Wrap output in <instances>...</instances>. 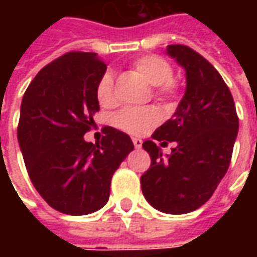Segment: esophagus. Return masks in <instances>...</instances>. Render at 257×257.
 Listing matches in <instances>:
<instances>
[{"mask_svg":"<svg viewBox=\"0 0 257 257\" xmlns=\"http://www.w3.org/2000/svg\"><path fill=\"white\" fill-rule=\"evenodd\" d=\"M132 142H134V146L136 147V149H140V147H142V145H143V142H142L140 139H138V138H134V139H132Z\"/></svg>","mask_w":257,"mask_h":257,"instance_id":"34e87169","label":"esophagus"}]
</instances>
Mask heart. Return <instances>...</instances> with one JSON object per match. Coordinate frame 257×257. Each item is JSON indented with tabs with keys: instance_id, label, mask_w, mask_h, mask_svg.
Returning <instances> with one entry per match:
<instances>
[{
	"instance_id": "1",
	"label": "heart",
	"mask_w": 257,
	"mask_h": 257,
	"mask_svg": "<svg viewBox=\"0 0 257 257\" xmlns=\"http://www.w3.org/2000/svg\"><path fill=\"white\" fill-rule=\"evenodd\" d=\"M132 68L146 82L154 88L161 99H173L178 95V82L172 78V66L168 60L157 55H146L136 59ZM96 99L101 106L110 107L115 103L114 79L110 71L101 74L96 85ZM161 121V112L154 106L125 107L114 115L112 122L118 129L131 135H143Z\"/></svg>"
}]
</instances>
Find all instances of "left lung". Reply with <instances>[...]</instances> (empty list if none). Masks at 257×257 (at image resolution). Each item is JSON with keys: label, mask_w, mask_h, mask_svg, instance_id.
I'll return each instance as SVG.
<instances>
[{"label": "left lung", "mask_w": 257, "mask_h": 257, "mask_svg": "<svg viewBox=\"0 0 257 257\" xmlns=\"http://www.w3.org/2000/svg\"><path fill=\"white\" fill-rule=\"evenodd\" d=\"M167 53L184 68L187 86L173 117L143 143L151 165L140 183L151 206L183 215L202 206L226 175L238 115L228 86L204 56L180 44L168 45ZM156 141L177 146L164 157Z\"/></svg>", "instance_id": "8db88e82"}]
</instances>
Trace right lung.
Wrapping results in <instances>:
<instances>
[{
	"label": "right lung",
	"mask_w": 257,
	"mask_h": 257,
	"mask_svg": "<svg viewBox=\"0 0 257 257\" xmlns=\"http://www.w3.org/2000/svg\"><path fill=\"white\" fill-rule=\"evenodd\" d=\"M106 68L96 53H64L37 74L22 100L18 140L27 173L48 205L66 215L103 208L112 175L134 150L128 135L111 126L95 145L84 139Z\"/></svg>",
	"instance_id": "add662e5"
}]
</instances>
